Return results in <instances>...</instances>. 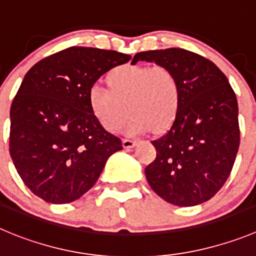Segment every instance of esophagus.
Instances as JSON below:
<instances>
[{"instance_id": "1", "label": "esophagus", "mask_w": 256, "mask_h": 256, "mask_svg": "<svg viewBox=\"0 0 256 256\" xmlns=\"http://www.w3.org/2000/svg\"><path fill=\"white\" fill-rule=\"evenodd\" d=\"M135 144H136V142H135V140H132V139H124L122 140V145H124V148H125V149H130V148H134V146H135Z\"/></svg>"}]
</instances>
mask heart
I'll use <instances>...</instances> for the list:
<instances>
[{
  "label": "heart",
  "mask_w": 256,
  "mask_h": 256,
  "mask_svg": "<svg viewBox=\"0 0 256 256\" xmlns=\"http://www.w3.org/2000/svg\"><path fill=\"white\" fill-rule=\"evenodd\" d=\"M111 88L93 86L88 100L96 120L108 132L122 128L128 112L126 132L139 135L168 128L178 114L182 87L179 78L166 66L125 64L108 74Z\"/></svg>",
  "instance_id": "obj_1"
}]
</instances>
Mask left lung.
<instances>
[{
  "mask_svg": "<svg viewBox=\"0 0 256 256\" xmlns=\"http://www.w3.org/2000/svg\"><path fill=\"white\" fill-rule=\"evenodd\" d=\"M139 60L170 68L182 87L180 106L170 128L152 142L156 156L145 168L148 183L176 206L204 204L225 184L240 146L235 92L211 60L190 50L142 52L132 64Z\"/></svg>",
  "mask_w": 256,
  "mask_h": 256,
  "instance_id": "1",
  "label": "left lung"
}]
</instances>
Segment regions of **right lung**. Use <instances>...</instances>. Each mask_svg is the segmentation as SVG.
Returning <instances> with one entry per match:
<instances>
[{
  "label": "right lung",
  "mask_w": 256,
  "mask_h": 256,
  "mask_svg": "<svg viewBox=\"0 0 256 256\" xmlns=\"http://www.w3.org/2000/svg\"><path fill=\"white\" fill-rule=\"evenodd\" d=\"M130 56L70 46L26 73L10 110V155L26 187L49 204H69L93 187L110 155L122 149L90 106V90Z\"/></svg>",
  "instance_id": "add662e5"
}]
</instances>
